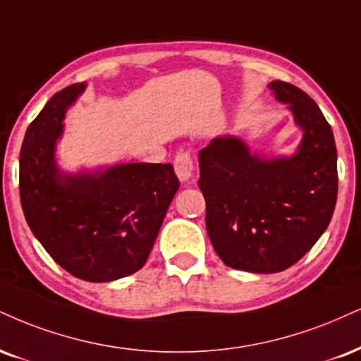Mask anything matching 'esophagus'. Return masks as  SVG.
<instances>
[{
	"label": "esophagus",
	"mask_w": 361,
	"mask_h": 361,
	"mask_svg": "<svg viewBox=\"0 0 361 361\" xmlns=\"http://www.w3.org/2000/svg\"><path fill=\"white\" fill-rule=\"evenodd\" d=\"M173 164H175V173L178 180H180L181 183L190 181V178L193 175V161L190 153H186V151H180V153L176 154L175 163Z\"/></svg>",
	"instance_id": "esophagus-1"
}]
</instances>
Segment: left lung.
<instances>
[{
  "label": "left lung",
  "mask_w": 361,
  "mask_h": 361,
  "mask_svg": "<svg viewBox=\"0 0 361 361\" xmlns=\"http://www.w3.org/2000/svg\"><path fill=\"white\" fill-rule=\"evenodd\" d=\"M267 89L301 131L296 149L269 154L220 134L198 158L212 245L228 267L255 274L296 264L328 228L338 195L336 145L318 104L288 82Z\"/></svg>",
  "instance_id": "obj_1"
}]
</instances>
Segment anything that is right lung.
Here are the masks:
<instances>
[{
	"mask_svg": "<svg viewBox=\"0 0 361 361\" xmlns=\"http://www.w3.org/2000/svg\"><path fill=\"white\" fill-rule=\"evenodd\" d=\"M85 89V82L65 87L28 126L20 198L28 227L59 266L79 279L109 282L145 266L180 181L169 163L60 168L63 119Z\"/></svg>",
	"mask_w": 361,
	"mask_h": 361,
	"instance_id": "right-lung-1",
	"label": "right lung"
}]
</instances>
